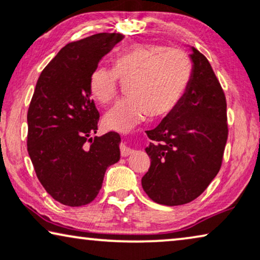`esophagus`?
<instances>
[{"label":"esophagus","instance_id":"1","mask_svg":"<svg viewBox=\"0 0 260 260\" xmlns=\"http://www.w3.org/2000/svg\"><path fill=\"white\" fill-rule=\"evenodd\" d=\"M131 154H134L133 149L126 147L125 144H123L122 147H120V155H122V157H126V156H129Z\"/></svg>","mask_w":260,"mask_h":260}]
</instances>
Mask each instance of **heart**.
<instances>
[{
    "label": "heart",
    "mask_w": 260,
    "mask_h": 260,
    "mask_svg": "<svg viewBox=\"0 0 260 260\" xmlns=\"http://www.w3.org/2000/svg\"><path fill=\"white\" fill-rule=\"evenodd\" d=\"M191 61L186 52L155 44H136L112 60V70L98 66L88 78V90L99 104L115 101L119 81L129 98L117 103L104 117L110 130L129 131L150 115H169L186 92Z\"/></svg>",
    "instance_id": "b5f03b06"
}]
</instances>
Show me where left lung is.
<instances>
[{
  "label": "left lung",
  "mask_w": 260,
  "mask_h": 260,
  "mask_svg": "<svg viewBox=\"0 0 260 260\" xmlns=\"http://www.w3.org/2000/svg\"><path fill=\"white\" fill-rule=\"evenodd\" d=\"M193 74L179 104L147 131L150 168L142 187L152 201L179 206L204 193L222 165L229 124L223 90L207 58L191 48Z\"/></svg>",
  "instance_id": "obj_1"
}]
</instances>
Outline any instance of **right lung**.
I'll list each match as a JSON object with an SVG mask.
<instances>
[{
	"instance_id": "right-lung-1",
	"label": "right lung",
	"mask_w": 260,
	"mask_h": 260,
	"mask_svg": "<svg viewBox=\"0 0 260 260\" xmlns=\"http://www.w3.org/2000/svg\"><path fill=\"white\" fill-rule=\"evenodd\" d=\"M123 39L99 33L67 44L39 77L27 113V149L46 191L60 204L92 202L108 167L119 161V135L92 137L99 112L88 78L99 60Z\"/></svg>"
}]
</instances>
